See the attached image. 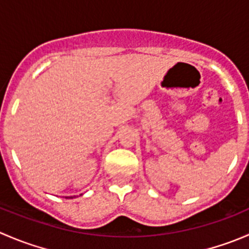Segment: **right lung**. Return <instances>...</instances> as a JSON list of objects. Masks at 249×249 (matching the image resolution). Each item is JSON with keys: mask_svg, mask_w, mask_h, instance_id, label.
I'll use <instances>...</instances> for the list:
<instances>
[{"mask_svg": "<svg viewBox=\"0 0 249 249\" xmlns=\"http://www.w3.org/2000/svg\"><path fill=\"white\" fill-rule=\"evenodd\" d=\"M82 195V194H80ZM73 197H76V196H67V199H73Z\"/></svg>", "mask_w": 249, "mask_h": 249, "instance_id": "add662e5", "label": "right lung"}]
</instances>
